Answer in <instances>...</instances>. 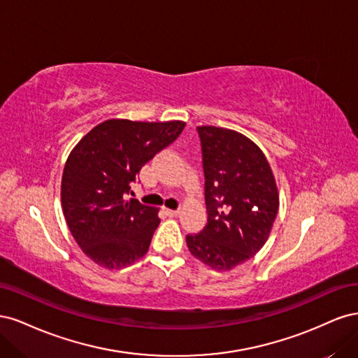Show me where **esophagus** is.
I'll return each mask as SVG.
<instances>
[{
  "mask_svg": "<svg viewBox=\"0 0 358 358\" xmlns=\"http://www.w3.org/2000/svg\"><path fill=\"white\" fill-rule=\"evenodd\" d=\"M164 212L169 215V216H178L180 213V210H171V209H164Z\"/></svg>",
  "mask_w": 358,
  "mask_h": 358,
  "instance_id": "esophagus-1",
  "label": "esophagus"
}]
</instances>
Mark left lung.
<instances>
[{
	"instance_id": "1",
	"label": "left lung",
	"mask_w": 358,
	"mask_h": 358,
	"mask_svg": "<svg viewBox=\"0 0 358 358\" xmlns=\"http://www.w3.org/2000/svg\"><path fill=\"white\" fill-rule=\"evenodd\" d=\"M208 224L188 234L189 252L215 270H230L266 243L279 209L272 169L254 142L218 127H197Z\"/></svg>"
}]
</instances>
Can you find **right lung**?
I'll list each match as a JSON object with an SVG mask.
<instances>
[{
  "mask_svg": "<svg viewBox=\"0 0 358 358\" xmlns=\"http://www.w3.org/2000/svg\"><path fill=\"white\" fill-rule=\"evenodd\" d=\"M183 128L182 121L109 119L71 150L61 182L62 210L74 241L99 266L121 268L148 252L158 209L127 197L142 167Z\"/></svg>",
  "mask_w": 358,
  "mask_h": 358,
  "instance_id": "1",
  "label": "right lung"
}]
</instances>
